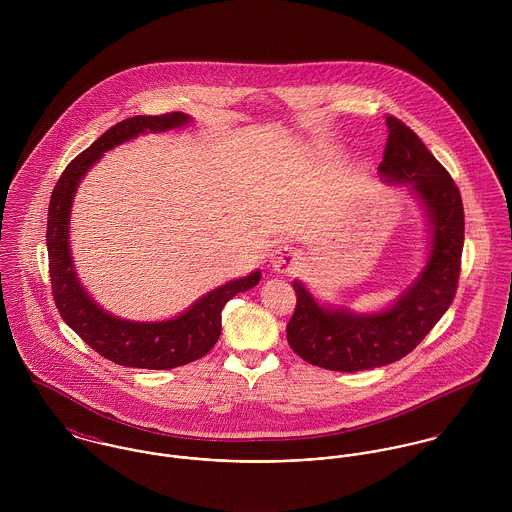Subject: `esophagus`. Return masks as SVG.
Segmentation results:
<instances>
[{
	"instance_id": "34e87169",
	"label": "esophagus",
	"mask_w": 512,
	"mask_h": 512,
	"mask_svg": "<svg viewBox=\"0 0 512 512\" xmlns=\"http://www.w3.org/2000/svg\"><path fill=\"white\" fill-rule=\"evenodd\" d=\"M270 264L278 274H290L299 264V254L290 246H278L270 258Z\"/></svg>"
}]
</instances>
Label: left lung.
<instances>
[{
  "mask_svg": "<svg viewBox=\"0 0 512 512\" xmlns=\"http://www.w3.org/2000/svg\"><path fill=\"white\" fill-rule=\"evenodd\" d=\"M388 140L380 173L412 183L434 228V244L422 278L384 313L357 317L327 311L295 282V311L288 343L309 365L355 372L390 365L412 353L451 305L461 272L465 215L457 185L424 142L396 116H386Z\"/></svg>",
  "mask_w": 512,
  "mask_h": 512,
  "instance_id": "1",
  "label": "left lung"
}]
</instances>
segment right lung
<instances>
[{"instance_id":"1","label":"right lung","mask_w":512,"mask_h":512,"mask_svg":"<svg viewBox=\"0 0 512 512\" xmlns=\"http://www.w3.org/2000/svg\"><path fill=\"white\" fill-rule=\"evenodd\" d=\"M189 120L181 112L161 116H134L106 130L94 144L78 153L59 177L47 215V252L49 276L55 305L74 333L98 355L122 366L165 370L187 365L205 357L220 337V311L236 293L254 288L260 272L228 282L215 292L207 293L189 311L159 323H132L116 319L78 286L69 252V215L74 191L90 165L110 147L118 146L146 130L161 132L179 128Z\"/></svg>"}]
</instances>
